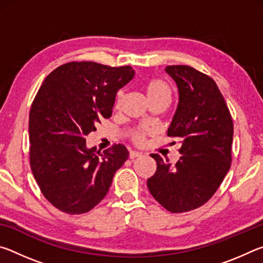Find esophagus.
Instances as JSON below:
<instances>
[{
  "mask_svg": "<svg viewBox=\"0 0 263 263\" xmlns=\"http://www.w3.org/2000/svg\"><path fill=\"white\" fill-rule=\"evenodd\" d=\"M141 157V153L138 152V151H131L130 152V159H136Z\"/></svg>",
  "mask_w": 263,
  "mask_h": 263,
  "instance_id": "obj_1",
  "label": "esophagus"
}]
</instances>
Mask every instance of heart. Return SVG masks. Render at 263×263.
<instances>
[{
    "label": "heart",
    "instance_id": "b5f03b06",
    "mask_svg": "<svg viewBox=\"0 0 263 263\" xmlns=\"http://www.w3.org/2000/svg\"><path fill=\"white\" fill-rule=\"evenodd\" d=\"M146 99H155V97H171V89H169L168 84L164 83L161 80H149V81L145 84L144 87ZM135 140L137 142H140L142 140V136L137 133L135 136Z\"/></svg>",
    "mask_w": 263,
    "mask_h": 263
}]
</instances>
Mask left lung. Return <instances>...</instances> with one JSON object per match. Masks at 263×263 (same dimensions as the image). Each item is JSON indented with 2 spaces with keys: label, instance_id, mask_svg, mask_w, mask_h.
Masks as SVG:
<instances>
[{
  "label": "left lung",
  "instance_id": "left-lung-1",
  "mask_svg": "<svg viewBox=\"0 0 263 263\" xmlns=\"http://www.w3.org/2000/svg\"><path fill=\"white\" fill-rule=\"evenodd\" d=\"M179 103L167 135L180 140L182 154L171 163L158 154L147 180L153 197L173 213L195 210L216 193L231 167L233 122L216 82L190 66H167Z\"/></svg>",
  "mask_w": 263,
  "mask_h": 263
}]
</instances>
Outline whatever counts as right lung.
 <instances>
[{
	"label": "right lung",
	"instance_id": "obj_1",
	"mask_svg": "<svg viewBox=\"0 0 263 263\" xmlns=\"http://www.w3.org/2000/svg\"><path fill=\"white\" fill-rule=\"evenodd\" d=\"M133 78L131 66L68 62L53 70L38 90L29 118L31 169L43 195L60 211H90L128 159L124 145L100 154L87 147L86 137L110 117L117 91Z\"/></svg>",
	"mask_w": 263,
	"mask_h": 263
}]
</instances>
